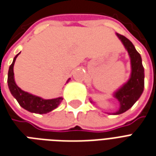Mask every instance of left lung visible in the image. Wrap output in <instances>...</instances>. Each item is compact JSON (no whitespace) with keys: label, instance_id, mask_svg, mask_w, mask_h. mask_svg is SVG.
<instances>
[{"label":"left lung","instance_id":"left-lung-1","mask_svg":"<svg viewBox=\"0 0 156 156\" xmlns=\"http://www.w3.org/2000/svg\"><path fill=\"white\" fill-rule=\"evenodd\" d=\"M116 34L127 50L131 68V76L128 81L113 93V97L120 103L119 109L113 115H119L130 109L141 96L145 86V73L140 55L136 51L133 44L122 34L117 33ZM90 101L93 103L91 99Z\"/></svg>","mask_w":156,"mask_h":156}]
</instances>
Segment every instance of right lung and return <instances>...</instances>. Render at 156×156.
<instances>
[{
	"mask_svg": "<svg viewBox=\"0 0 156 156\" xmlns=\"http://www.w3.org/2000/svg\"><path fill=\"white\" fill-rule=\"evenodd\" d=\"M19 55L20 53L14 58L13 62L10 64L9 71H8L7 83L10 93L16 99L20 107L30 112L46 114L51 111L55 110V108L58 107V105L60 104V102L63 100L62 97H58L57 98L53 99H44L40 97L33 95L31 93L23 91L16 85L15 82V78H14V64H15L17 56ZM69 80L70 78L68 79L67 83H69Z\"/></svg>",
	"mask_w": 156,
	"mask_h": 156,
	"instance_id": "1",
	"label": "right lung"
}]
</instances>
